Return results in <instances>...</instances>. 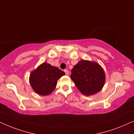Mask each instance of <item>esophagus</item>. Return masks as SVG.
Listing matches in <instances>:
<instances>
[{"mask_svg":"<svg viewBox=\"0 0 134 134\" xmlns=\"http://www.w3.org/2000/svg\"><path fill=\"white\" fill-rule=\"evenodd\" d=\"M64 72H65V75H69V70H64Z\"/></svg>","mask_w":134,"mask_h":134,"instance_id":"1","label":"esophagus"}]
</instances>
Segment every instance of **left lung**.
I'll use <instances>...</instances> for the list:
<instances>
[{
  "instance_id": "1",
  "label": "left lung",
  "mask_w": 134,
  "mask_h": 134,
  "mask_svg": "<svg viewBox=\"0 0 134 134\" xmlns=\"http://www.w3.org/2000/svg\"><path fill=\"white\" fill-rule=\"evenodd\" d=\"M70 78L78 89L84 95L100 91L105 82L104 70L98 64L80 61L71 70Z\"/></svg>"
}]
</instances>
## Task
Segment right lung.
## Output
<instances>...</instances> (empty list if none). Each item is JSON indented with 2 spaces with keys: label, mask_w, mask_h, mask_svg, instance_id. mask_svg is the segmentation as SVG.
<instances>
[{
  "label": "right lung",
  "mask_w": 134,
  "mask_h": 134,
  "mask_svg": "<svg viewBox=\"0 0 134 134\" xmlns=\"http://www.w3.org/2000/svg\"><path fill=\"white\" fill-rule=\"evenodd\" d=\"M64 75L58 67L44 63L32 71L30 82L35 92L41 95H48L55 88L58 80Z\"/></svg>",
  "instance_id": "right-lung-1"
}]
</instances>
